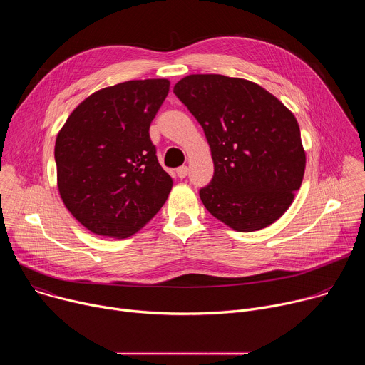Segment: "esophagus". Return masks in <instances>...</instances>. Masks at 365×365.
I'll use <instances>...</instances> for the list:
<instances>
[{"label":"esophagus","instance_id":"esophagus-1","mask_svg":"<svg viewBox=\"0 0 365 365\" xmlns=\"http://www.w3.org/2000/svg\"><path fill=\"white\" fill-rule=\"evenodd\" d=\"M176 173H178V176H179L180 179H183V178H186V176H187V173H189V168H187V166H180V168H178Z\"/></svg>","mask_w":365,"mask_h":365}]
</instances>
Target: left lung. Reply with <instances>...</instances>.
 Here are the masks:
<instances>
[{"instance_id": "8db88e82", "label": "left lung", "mask_w": 365, "mask_h": 365, "mask_svg": "<svg viewBox=\"0 0 365 365\" xmlns=\"http://www.w3.org/2000/svg\"><path fill=\"white\" fill-rule=\"evenodd\" d=\"M173 92L202 125L214 178L199 190L212 217L240 232L276 222L300 189L306 153L293 113L259 85L189 75Z\"/></svg>"}]
</instances>
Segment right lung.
<instances>
[{
    "mask_svg": "<svg viewBox=\"0 0 365 365\" xmlns=\"http://www.w3.org/2000/svg\"><path fill=\"white\" fill-rule=\"evenodd\" d=\"M168 79L102 88L68 117L55 144L58 189L68 211L96 235L127 238L165 205L173 180L150 140Z\"/></svg>",
    "mask_w": 365,
    "mask_h": 365,
    "instance_id": "right-lung-1",
    "label": "right lung"
}]
</instances>
